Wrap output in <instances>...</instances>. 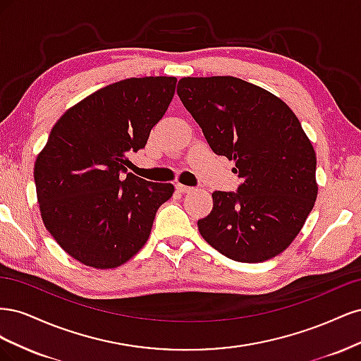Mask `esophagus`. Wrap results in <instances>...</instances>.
<instances>
[{"label":"esophagus","mask_w":361,"mask_h":361,"mask_svg":"<svg viewBox=\"0 0 361 361\" xmlns=\"http://www.w3.org/2000/svg\"><path fill=\"white\" fill-rule=\"evenodd\" d=\"M176 190H178L179 192H182V194L191 192V191H192L191 187H187V185H182V183H176Z\"/></svg>","instance_id":"esophagus-1"}]
</instances>
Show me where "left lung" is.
I'll list each match as a JSON object with an SVG mask.
<instances>
[{
	"mask_svg": "<svg viewBox=\"0 0 361 361\" xmlns=\"http://www.w3.org/2000/svg\"><path fill=\"white\" fill-rule=\"evenodd\" d=\"M178 94L216 155L235 161L238 192H212L197 221L204 241L236 262L283 253L313 209L316 154L280 97L235 76L182 78Z\"/></svg>",
	"mask_w": 361,
	"mask_h": 361,
	"instance_id": "1",
	"label": "left lung"
}]
</instances>
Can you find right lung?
<instances>
[{
	"mask_svg": "<svg viewBox=\"0 0 361 361\" xmlns=\"http://www.w3.org/2000/svg\"><path fill=\"white\" fill-rule=\"evenodd\" d=\"M174 76L128 78L71 106L35 162L40 216L57 244L96 269L123 265L145 247L171 183L126 171L176 90Z\"/></svg>",
	"mask_w": 361,
	"mask_h": 361,
	"instance_id": "right-lung-1",
	"label": "right lung"
}]
</instances>
